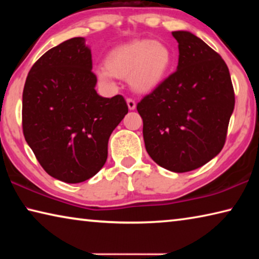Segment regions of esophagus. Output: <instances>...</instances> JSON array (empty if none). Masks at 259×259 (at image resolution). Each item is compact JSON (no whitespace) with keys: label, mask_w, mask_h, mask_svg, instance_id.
<instances>
[{"label":"esophagus","mask_w":259,"mask_h":259,"mask_svg":"<svg viewBox=\"0 0 259 259\" xmlns=\"http://www.w3.org/2000/svg\"><path fill=\"white\" fill-rule=\"evenodd\" d=\"M126 105H128V108L130 109V111H134V109L136 108V102L131 98L126 99Z\"/></svg>","instance_id":"1"}]
</instances>
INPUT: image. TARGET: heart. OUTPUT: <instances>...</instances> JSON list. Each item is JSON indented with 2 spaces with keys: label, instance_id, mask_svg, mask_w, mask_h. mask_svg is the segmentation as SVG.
Instances as JSON below:
<instances>
[{
  "label": "heart",
  "instance_id": "b5f03b06",
  "mask_svg": "<svg viewBox=\"0 0 259 259\" xmlns=\"http://www.w3.org/2000/svg\"><path fill=\"white\" fill-rule=\"evenodd\" d=\"M104 63L105 67L96 69L99 81L111 84L114 77L128 78L134 91L148 94L157 89L169 75L174 55L164 42L143 38L114 48Z\"/></svg>",
  "mask_w": 259,
  "mask_h": 259
}]
</instances>
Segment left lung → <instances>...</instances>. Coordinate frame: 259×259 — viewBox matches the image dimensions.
Instances as JSON below:
<instances>
[{"mask_svg":"<svg viewBox=\"0 0 259 259\" xmlns=\"http://www.w3.org/2000/svg\"><path fill=\"white\" fill-rule=\"evenodd\" d=\"M177 71L137 105L148 155L174 172L198 169L225 144L234 90L225 61L187 30H176Z\"/></svg>","mask_w":259,"mask_h":259,"instance_id":"obj_1","label":"left lung"}]
</instances>
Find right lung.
<instances>
[{
	"label": "right lung",
	"mask_w": 259,
	"mask_h": 259,
	"mask_svg": "<svg viewBox=\"0 0 259 259\" xmlns=\"http://www.w3.org/2000/svg\"><path fill=\"white\" fill-rule=\"evenodd\" d=\"M91 50L73 37L33 65L23 93V130L42 168L58 181L94 177L107 160L109 136L128 113L120 95L96 91Z\"/></svg>",
	"instance_id": "1"
}]
</instances>
